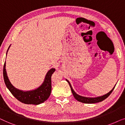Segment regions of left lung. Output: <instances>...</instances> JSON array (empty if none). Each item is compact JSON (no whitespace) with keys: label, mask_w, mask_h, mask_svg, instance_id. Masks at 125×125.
<instances>
[{"label":"left lung","mask_w":125,"mask_h":125,"mask_svg":"<svg viewBox=\"0 0 125 125\" xmlns=\"http://www.w3.org/2000/svg\"><path fill=\"white\" fill-rule=\"evenodd\" d=\"M66 81H67V82L69 83L70 87L71 88V91H72V93L75 98L78 101H79V102L84 103V104H95V103L102 102V101H104L106 98H107L108 96L110 95V94L112 93V91H113V90H114L116 85V84L115 85L114 87L113 88V89L111 90V91H110L109 93L104 95L98 96V97H95V98H90V97H85V96H81L79 95L76 94V93L74 91V90H73V89L72 88V86H71L70 83L69 82V81L67 79H66Z\"/></svg>","instance_id":"left-lung-1"}]
</instances>
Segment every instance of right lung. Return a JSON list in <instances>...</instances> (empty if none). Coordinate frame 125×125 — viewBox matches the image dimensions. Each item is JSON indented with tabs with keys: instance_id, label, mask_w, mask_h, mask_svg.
<instances>
[{
	"instance_id": "obj_1",
	"label": "right lung",
	"mask_w": 125,
	"mask_h": 125,
	"mask_svg": "<svg viewBox=\"0 0 125 125\" xmlns=\"http://www.w3.org/2000/svg\"><path fill=\"white\" fill-rule=\"evenodd\" d=\"M10 46H9L7 51ZM55 71V69H51L48 71L44 78V82L37 89L31 91H22L16 89L10 82L6 70V62L3 67V77L6 87L9 90L15 98L25 104H39L47 100L51 92V75Z\"/></svg>"
}]
</instances>
